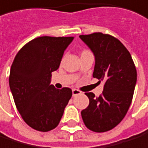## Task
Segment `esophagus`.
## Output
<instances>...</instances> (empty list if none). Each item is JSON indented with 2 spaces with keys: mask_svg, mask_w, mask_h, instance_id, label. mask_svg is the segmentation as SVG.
<instances>
[{
  "mask_svg": "<svg viewBox=\"0 0 148 148\" xmlns=\"http://www.w3.org/2000/svg\"><path fill=\"white\" fill-rule=\"evenodd\" d=\"M79 94H81V92L79 91V90H78V89H72V96L73 97H75L77 95H79Z\"/></svg>",
  "mask_w": 148,
  "mask_h": 148,
  "instance_id": "obj_1",
  "label": "esophagus"
}]
</instances>
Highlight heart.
Here are the masks:
<instances>
[{"instance_id":"b5f03b06","label":"heart","mask_w":148,"mask_h":148,"mask_svg":"<svg viewBox=\"0 0 148 148\" xmlns=\"http://www.w3.org/2000/svg\"><path fill=\"white\" fill-rule=\"evenodd\" d=\"M87 53H90L88 50H87V49H84V50H82V52H81V55L82 54H87Z\"/></svg>"}]
</instances>
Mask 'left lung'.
<instances>
[{
    "instance_id": "8db88e82",
    "label": "left lung",
    "mask_w": 148,
    "mask_h": 148,
    "mask_svg": "<svg viewBox=\"0 0 148 148\" xmlns=\"http://www.w3.org/2000/svg\"><path fill=\"white\" fill-rule=\"evenodd\" d=\"M79 38L95 56L93 78L104 81L103 92L89 99L81 111L85 126L94 132H106L122 121L131 104L136 83V69L129 51L115 37L95 32Z\"/></svg>"
}]
</instances>
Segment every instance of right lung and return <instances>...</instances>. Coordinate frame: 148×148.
Listing matches in <instances>:
<instances>
[{"mask_svg":"<svg viewBox=\"0 0 148 148\" xmlns=\"http://www.w3.org/2000/svg\"><path fill=\"white\" fill-rule=\"evenodd\" d=\"M73 39L39 37L23 46L12 62L9 84L16 108L26 124L38 131L59 125L72 96L69 88L57 89L50 79Z\"/></svg>","mask_w":148,"mask_h":148,"instance_id":"add662e5","label":"right lung"}]
</instances>
